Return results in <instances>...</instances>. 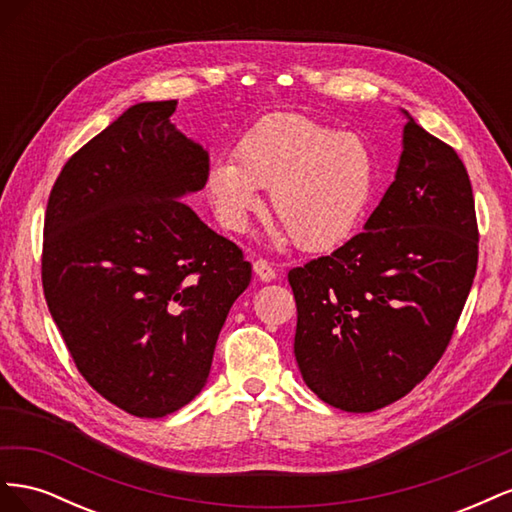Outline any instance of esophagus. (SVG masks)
Instances as JSON below:
<instances>
[{"label":"esophagus","instance_id":"esophagus-1","mask_svg":"<svg viewBox=\"0 0 512 512\" xmlns=\"http://www.w3.org/2000/svg\"><path fill=\"white\" fill-rule=\"evenodd\" d=\"M254 273L258 275V280L260 282H273L275 280V269H273V265L269 260H262V258H258L256 262H254Z\"/></svg>","mask_w":512,"mask_h":512}]
</instances>
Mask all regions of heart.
Wrapping results in <instances>:
<instances>
[{"label":"heart","instance_id":"heart-1","mask_svg":"<svg viewBox=\"0 0 512 512\" xmlns=\"http://www.w3.org/2000/svg\"><path fill=\"white\" fill-rule=\"evenodd\" d=\"M376 162L359 134L337 132L303 115L275 113L241 138L237 160L209 166L207 196L218 220L241 232L271 188L277 215L269 237L277 245L297 239L309 252L342 243L369 203Z\"/></svg>","mask_w":512,"mask_h":512}]
</instances>
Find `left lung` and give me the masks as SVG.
<instances>
[{"label": "left lung", "mask_w": 512, "mask_h": 512, "mask_svg": "<svg viewBox=\"0 0 512 512\" xmlns=\"http://www.w3.org/2000/svg\"><path fill=\"white\" fill-rule=\"evenodd\" d=\"M395 179L361 235L292 269L294 356L324 404L374 412L440 361L470 294L478 230L468 170L408 111Z\"/></svg>", "instance_id": "1"}]
</instances>
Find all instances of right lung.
<instances>
[{
    "label": "right lung",
    "instance_id": "1",
    "mask_svg": "<svg viewBox=\"0 0 512 512\" xmlns=\"http://www.w3.org/2000/svg\"><path fill=\"white\" fill-rule=\"evenodd\" d=\"M175 100L130 106L74 153L46 205L42 286L83 378L141 418L205 389L252 265L181 198L209 151L179 132Z\"/></svg>",
    "mask_w": 512,
    "mask_h": 512
}]
</instances>
